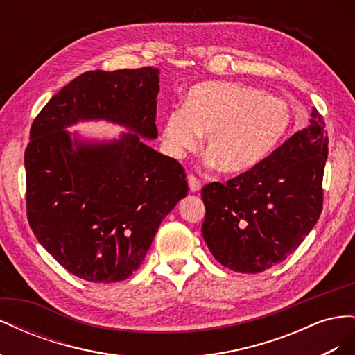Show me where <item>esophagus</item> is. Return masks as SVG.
Here are the masks:
<instances>
[{"label": "esophagus", "mask_w": 355, "mask_h": 355, "mask_svg": "<svg viewBox=\"0 0 355 355\" xmlns=\"http://www.w3.org/2000/svg\"><path fill=\"white\" fill-rule=\"evenodd\" d=\"M188 185H189V189L192 192H198L201 189V182L194 175L188 176Z\"/></svg>", "instance_id": "obj_1"}]
</instances>
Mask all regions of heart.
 Masks as SVG:
<instances>
[{
	"label": "heart",
	"mask_w": 355,
	"mask_h": 355,
	"mask_svg": "<svg viewBox=\"0 0 355 355\" xmlns=\"http://www.w3.org/2000/svg\"><path fill=\"white\" fill-rule=\"evenodd\" d=\"M293 125L286 102L253 85L207 81L191 87L182 110L164 116L166 153L185 157L204 135V151L223 173H243L282 144Z\"/></svg>",
	"instance_id": "1"
}]
</instances>
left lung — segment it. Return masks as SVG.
Listing matches in <instances>:
<instances>
[{
	"instance_id": "1",
	"label": "left lung",
	"mask_w": 355,
	"mask_h": 355,
	"mask_svg": "<svg viewBox=\"0 0 355 355\" xmlns=\"http://www.w3.org/2000/svg\"><path fill=\"white\" fill-rule=\"evenodd\" d=\"M309 121L253 168L201 189L202 239L231 271L256 274L283 262L315 227L329 137L315 108Z\"/></svg>"
}]
</instances>
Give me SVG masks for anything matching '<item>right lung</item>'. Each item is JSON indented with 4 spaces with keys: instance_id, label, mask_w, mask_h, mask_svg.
<instances>
[{
    "instance_id": "obj_1",
    "label": "right lung",
    "mask_w": 355,
    "mask_h": 355,
    "mask_svg": "<svg viewBox=\"0 0 355 355\" xmlns=\"http://www.w3.org/2000/svg\"><path fill=\"white\" fill-rule=\"evenodd\" d=\"M157 68L89 71L56 93L32 123L25 151L32 232L71 274L92 283L130 277L159 223L188 194L185 170L144 142L155 125ZM105 119L129 132L83 141L67 126Z\"/></svg>"
}]
</instances>
